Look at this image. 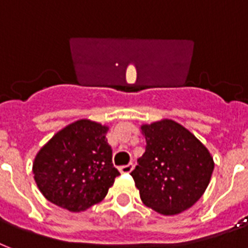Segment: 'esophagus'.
<instances>
[{
    "label": "esophagus",
    "instance_id": "obj_1",
    "mask_svg": "<svg viewBox=\"0 0 248 248\" xmlns=\"http://www.w3.org/2000/svg\"><path fill=\"white\" fill-rule=\"evenodd\" d=\"M132 170H133V165H132V163H128L125 166L119 167V171H120L122 174H129Z\"/></svg>",
    "mask_w": 248,
    "mask_h": 248
}]
</instances>
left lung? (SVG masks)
<instances>
[{"label": "left lung", "mask_w": 248, "mask_h": 248, "mask_svg": "<svg viewBox=\"0 0 248 248\" xmlns=\"http://www.w3.org/2000/svg\"><path fill=\"white\" fill-rule=\"evenodd\" d=\"M145 153L131 175L145 205L165 216L191 208L205 192L215 169L208 149L178 123L141 126Z\"/></svg>", "instance_id": "left-lung-1"}]
</instances>
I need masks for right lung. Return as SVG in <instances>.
<instances>
[{
	"instance_id": "right-lung-1",
	"label": "right lung",
	"mask_w": 248,
	"mask_h": 248,
	"mask_svg": "<svg viewBox=\"0 0 248 248\" xmlns=\"http://www.w3.org/2000/svg\"><path fill=\"white\" fill-rule=\"evenodd\" d=\"M107 126L78 120L57 132L33 161V178L48 202L70 212L102 202L120 175L112 163Z\"/></svg>"
}]
</instances>
